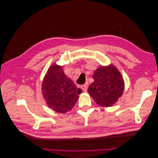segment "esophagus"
<instances>
[{
    "label": "esophagus",
    "mask_w": 158,
    "mask_h": 158,
    "mask_svg": "<svg viewBox=\"0 0 158 158\" xmlns=\"http://www.w3.org/2000/svg\"><path fill=\"white\" fill-rule=\"evenodd\" d=\"M81 88H82V89L83 91H84V92H86V91H87V85L84 84V85H82V86H81Z\"/></svg>",
    "instance_id": "1"
}]
</instances>
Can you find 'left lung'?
Returning <instances> with one entry per match:
<instances>
[{
    "label": "left lung",
    "mask_w": 158,
    "mask_h": 158,
    "mask_svg": "<svg viewBox=\"0 0 158 158\" xmlns=\"http://www.w3.org/2000/svg\"><path fill=\"white\" fill-rule=\"evenodd\" d=\"M94 82L88 88V93L99 106L110 107L115 103L124 90L121 74L114 66H102L95 71Z\"/></svg>",
    "instance_id": "obj_1"
}]
</instances>
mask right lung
<instances>
[{
  "mask_svg": "<svg viewBox=\"0 0 158 158\" xmlns=\"http://www.w3.org/2000/svg\"><path fill=\"white\" fill-rule=\"evenodd\" d=\"M82 90L66 76L62 66L56 64L49 68L42 83V94L54 111L65 113L73 108Z\"/></svg>",
  "mask_w": 158,
  "mask_h": 158,
  "instance_id": "1",
  "label": "right lung"
}]
</instances>
